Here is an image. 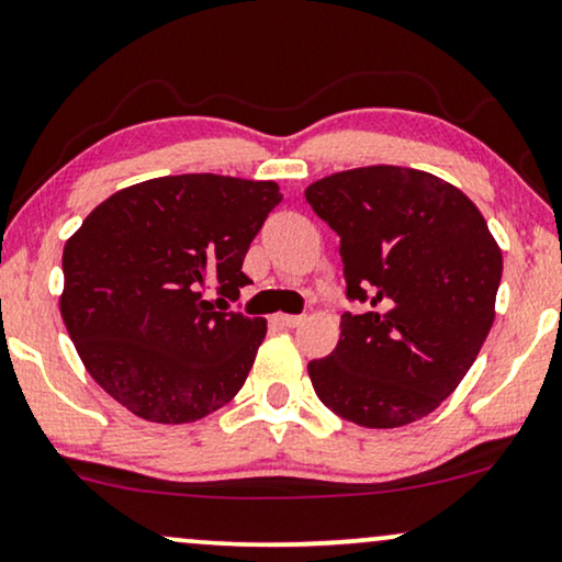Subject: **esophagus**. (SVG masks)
<instances>
[{"instance_id": "obj_1", "label": "esophagus", "mask_w": 562, "mask_h": 562, "mask_svg": "<svg viewBox=\"0 0 562 562\" xmlns=\"http://www.w3.org/2000/svg\"><path fill=\"white\" fill-rule=\"evenodd\" d=\"M302 315H276V323L283 325V327H296L302 325Z\"/></svg>"}]
</instances>
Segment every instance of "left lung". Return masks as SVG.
<instances>
[{"instance_id":"left-lung-1","label":"left lung","mask_w":562,"mask_h":562,"mask_svg":"<svg viewBox=\"0 0 562 562\" xmlns=\"http://www.w3.org/2000/svg\"><path fill=\"white\" fill-rule=\"evenodd\" d=\"M340 237L348 302L340 340L310 361L317 397L367 428L434 413L462 382L495 317L504 258L483 214L431 172L374 165L307 191Z\"/></svg>"}]
</instances>
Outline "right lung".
Returning <instances> with one entry per match:
<instances>
[{
	"label": "right lung",
	"mask_w": 562,
	"mask_h": 562,
	"mask_svg": "<svg viewBox=\"0 0 562 562\" xmlns=\"http://www.w3.org/2000/svg\"><path fill=\"white\" fill-rule=\"evenodd\" d=\"M281 199L271 180L170 175L85 218L64 247L61 317L108 395L151 424H191L243 390L266 319L229 302Z\"/></svg>",
	"instance_id": "obj_1"
}]
</instances>
